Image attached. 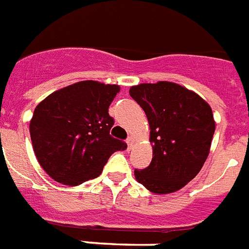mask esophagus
Instances as JSON below:
<instances>
[{
	"instance_id": "esophagus-1",
	"label": "esophagus",
	"mask_w": 249,
	"mask_h": 249,
	"mask_svg": "<svg viewBox=\"0 0 249 249\" xmlns=\"http://www.w3.org/2000/svg\"><path fill=\"white\" fill-rule=\"evenodd\" d=\"M133 143H134V138H133V137H128V140H126V144H128V147L132 148Z\"/></svg>"
}]
</instances>
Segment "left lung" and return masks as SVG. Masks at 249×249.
<instances>
[{
  "instance_id": "left-lung-1",
  "label": "left lung",
  "mask_w": 249,
  "mask_h": 249,
  "mask_svg": "<svg viewBox=\"0 0 249 249\" xmlns=\"http://www.w3.org/2000/svg\"><path fill=\"white\" fill-rule=\"evenodd\" d=\"M130 97L150 124L152 160L134 170L151 193L170 194L187 185L208 158L216 124L211 106L196 93L168 81L132 86Z\"/></svg>"
}]
</instances>
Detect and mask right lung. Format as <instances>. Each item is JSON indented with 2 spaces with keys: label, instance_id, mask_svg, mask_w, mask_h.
<instances>
[{
  "label": "right lung",
  "instance_id": "add662e5",
  "mask_svg": "<svg viewBox=\"0 0 249 249\" xmlns=\"http://www.w3.org/2000/svg\"><path fill=\"white\" fill-rule=\"evenodd\" d=\"M119 85L80 81L46 97L33 112L29 133L42 169L59 183L81 185L97 178L109 156L126 143L109 136L108 107Z\"/></svg>",
  "mask_w": 249,
  "mask_h": 249
}]
</instances>
